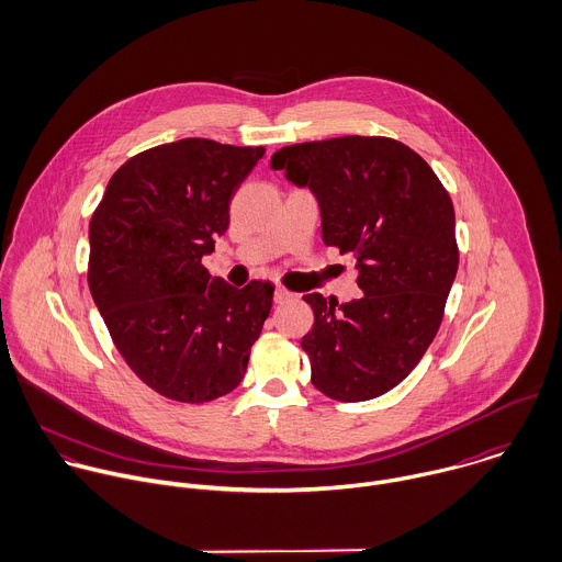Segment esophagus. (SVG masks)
<instances>
[{
	"label": "esophagus",
	"mask_w": 562,
	"mask_h": 562,
	"mask_svg": "<svg viewBox=\"0 0 562 562\" xmlns=\"http://www.w3.org/2000/svg\"><path fill=\"white\" fill-rule=\"evenodd\" d=\"M273 300H276V304H286V302L295 300V293L286 291L284 286H278V289H276V293H273Z\"/></svg>",
	"instance_id": "34e87169"
}]
</instances>
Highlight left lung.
Listing matches in <instances>:
<instances>
[{"instance_id": "1", "label": "left lung", "mask_w": 562, "mask_h": 562, "mask_svg": "<svg viewBox=\"0 0 562 562\" xmlns=\"http://www.w3.org/2000/svg\"><path fill=\"white\" fill-rule=\"evenodd\" d=\"M271 168L308 188L322 238L357 260L363 295H304L315 324L302 348L313 385L341 403L396 387L431 346L460 251L449 192L431 166L392 137L346 135L284 146Z\"/></svg>"}]
</instances>
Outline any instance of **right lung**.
<instances>
[{"mask_svg":"<svg viewBox=\"0 0 562 562\" xmlns=\"http://www.w3.org/2000/svg\"><path fill=\"white\" fill-rule=\"evenodd\" d=\"M265 146L186 137L137 153L89 223L91 297L126 366L157 394L207 403L238 387L273 284L229 286L201 265Z\"/></svg>","mask_w":562,"mask_h":562,"instance_id":"right-lung-1","label":"right lung"}]
</instances>
